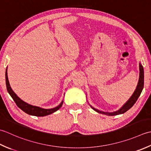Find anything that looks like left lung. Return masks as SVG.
Returning a JSON list of instances; mask_svg holds the SVG:
<instances>
[{
	"label": "left lung",
	"instance_id": "obj_1",
	"mask_svg": "<svg viewBox=\"0 0 151 151\" xmlns=\"http://www.w3.org/2000/svg\"><path fill=\"white\" fill-rule=\"evenodd\" d=\"M143 85H144V70H143V66L141 65V63H139V81H138V83H137L136 90H135L134 93L130 98V99H129L127 102L122 106V107L121 109L115 112L107 113V112L101 111L100 110L94 108V107H92L91 106V107L94 111H96V112L101 113V114L106 115L114 116V115H117L119 114H122V113H124L126 111H127L128 109H130L131 107L134 105V104L136 102L138 98H139V96H140L141 92H142V90L143 88Z\"/></svg>",
	"mask_w": 151,
	"mask_h": 151
}]
</instances>
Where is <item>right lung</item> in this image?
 Returning <instances> with one entry per match:
<instances>
[{
    "instance_id": "1",
    "label": "right lung",
    "mask_w": 151,
    "mask_h": 151,
    "mask_svg": "<svg viewBox=\"0 0 151 151\" xmlns=\"http://www.w3.org/2000/svg\"><path fill=\"white\" fill-rule=\"evenodd\" d=\"M6 88L8 93L10 94L12 98H13L14 101L16 104V105L18 106V107L23 110L24 112L30 115L33 116H44L46 115H50L51 113H53L55 111H57L58 109H59L61 107L63 106V101H61V103L57 106L56 107H54V108L52 109H43L40 107L37 106H34L32 105H30V104L24 102V101L21 100L20 98L18 97L16 94H15L14 92L12 91V89L10 87V83H9L8 78V75H7V68L6 70Z\"/></svg>"
}]
</instances>
